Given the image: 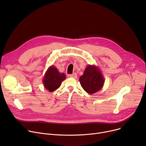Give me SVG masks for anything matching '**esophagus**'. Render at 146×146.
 I'll use <instances>...</instances> for the list:
<instances>
[{"label":"esophagus","mask_w":146,"mask_h":146,"mask_svg":"<svg viewBox=\"0 0 146 146\" xmlns=\"http://www.w3.org/2000/svg\"><path fill=\"white\" fill-rule=\"evenodd\" d=\"M69 76H70V78H74V79H76V78H78V75H77V74H76V73H73L72 74H70V75H69Z\"/></svg>","instance_id":"obj_1"}]
</instances>
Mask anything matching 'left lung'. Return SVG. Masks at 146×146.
<instances>
[{
    "mask_svg": "<svg viewBox=\"0 0 146 146\" xmlns=\"http://www.w3.org/2000/svg\"><path fill=\"white\" fill-rule=\"evenodd\" d=\"M82 87L89 94L100 90L104 86V78L99 68L95 65L88 64L82 76L79 78Z\"/></svg>",
    "mask_w": 146,
    "mask_h": 146,
    "instance_id": "left-lung-1",
    "label": "left lung"
}]
</instances>
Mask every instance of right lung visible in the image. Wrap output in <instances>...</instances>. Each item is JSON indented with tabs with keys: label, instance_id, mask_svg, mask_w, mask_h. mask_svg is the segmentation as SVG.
Segmentation results:
<instances>
[{
	"label": "right lung",
	"instance_id": "obj_1",
	"mask_svg": "<svg viewBox=\"0 0 146 146\" xmlns=\"http://www.w3.org/2000/svg\"><path fill=\"white\" fill-rule=\"evenodd\" d=\"M66 78L64 73H60L55 66H51L46 71L42 79V82L45 88L52 92L60 86Z\"/></svg>",
	"mask_w": 146,
	"mask_h": 146
}]
</instances>
